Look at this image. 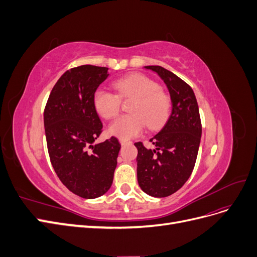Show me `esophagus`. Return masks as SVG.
<instances>
[{
    "mask_svg": "<svg viewBox=\"0 0 257 257\" xmlns=\"http://www.w3.org/2000/svg\"><path fill=\"white\" fill-rule=\"evenodd\" d=\"M120 144H121V146H124V145H126V144H128L130 142L128 141H126V139H120Z\"/></svg>",
    "mask_w": 257,
    "mask_h": 257,
    "instance_id": "esophagus-1",
    "label": "esophagus"
}]
</instances>
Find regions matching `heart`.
I'll return each instance as SVG.
<instances>
[{
  "label": "heart",
  "mask_w": 257,
  "mask_h": 257,
  "mask_svg": "<svg viewBox=\"0 0 257 257\" xmlns=\"http://www.w3.org/2000/svg\"><path fill=\"white\" fill-rule=\"evenodd\" d=\"M119 95L105 89H98L93 96L96 111L105 119L118 114L120 98L135 97L130 107L131 114L120 115L108 127V133L120 139H130L142 133L145 124L150 130L160 127L167 119L170 100L160 85L143 74H131L114 81Z\"/></svg>",
  "instance_id": "heart-1"
}]
</instances>
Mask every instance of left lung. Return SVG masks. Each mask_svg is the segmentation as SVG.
Listing matches in <instances>:
<instances>
[{"mask_svg":"<svg viewBox=\"0 0 257 257\" xmlns=\"http://www.w3.org/2000/svg\"><path fill=\"white\" fill-rule=\"evenodd\" d=\"M157 73L165 82L172 99V113L147 149L135 143L137 154V180L141 189L153 197L172 195L188 181L198 153L201 122L198 104L190 85L166 68L145 66Z\"/></svg>","mask_w":257,"mask_h":257,"instance_id":"1","label":"left lung"}]
</instances>
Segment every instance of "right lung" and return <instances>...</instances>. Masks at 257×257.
Returning <instances> with one entry per match:
<instances>
[{
	"instance_id": "obj_1",
	"label": "right lung",
	"mask_w": 257,
	"mask_h": 257,
	"mask_svg": "<svg viewBox=\"0 0 257 257\" xmlns=\"http://www.w3.org/2000/svg\"><path fill=\"white\" fill-rule=\"evenodd\" d=\"M108 68L81 65L54 84L44 111L48 153L61 182L76 195L93 199L110 189L121 145L115 137L94 144L103 131L93 103Z\"/></svg>"
}]
</instances>
